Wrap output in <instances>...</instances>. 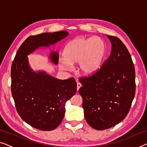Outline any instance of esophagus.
Returning <instances> with one entry per match:
<instances>
[{
	"label": "esophagus",
	"instance_id": "esophagus-1",
	"mask_svg": "<svg viewBox=\"0 0 147 147\" xmlns=\"http://www.w3.org/2000/svg\"><path fill=\"white\" fill-rule=\"evenodd\" d=\"M81 86H82V84H81L80 82H77V91L79 90V88Z\"/></svg>",
	"mask_w": 147,
	"mask_h": 147
}]
</instances>
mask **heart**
Returning a JSON list of instances; mask_svg holds the SVG:
<instances>
[{
	"label": "heart",
	"mask_w": 147,
	"mask_h": 147,
	"mask_svg": "<svg viewBox=\"0 0 147 147\" xmlns=\"http://www.w3.org/2000/svg\"><path fill=\"white\" fill-rule=\"evenodd\" d=\"M106 43L99 37L77 38L69 41L59 60L60 69L68 71L71 65L78 63L77 69L85 76L92 75L101 67L106 55Z\"/></svg>",
	"instance_id": "heart-1"
}]
</instances>
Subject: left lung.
<instances>
[{
    "instance_id": "left-lung-1",
    "label": "left lung",
    "mask_w": 147,
    "mask_h": 147,
    "mask_svg": "<svg viewBox=\"0 0 147 147\" xmlns=\"http://www.w3.org/2000/svg\"><path fill=\"white\" fill-rule=\"evenodd\" d=\"M110 55L92 75L78 79V90L88 124L104 130L123 120L135 94V71L129 52L120 39L108 36Z\"/></svg>"
}]
</instances>
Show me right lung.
<instances>
[{
	"instance_id": "obj_1",
	"label": "right lung",
	"mask_w": 147,
	"mask_h": 147,
	"mask_svg": "<svg viewBox=\"0 0 147 147\" xmlns=\"http://www.w3.org/2000/svg\"><path fill=\"white\" fill-rule=\"evenodd\" d=\"M69 35L67 31L32 36L18 50L11 67V92L16 111L24 121L41 131L57 127L65 113V104L75 94L74 78L59 80L45 72L33 71L28 65V55L39 47H49ZM52 62L57 64L59 55L53 51Z\"/></svg>"
}]
</instances>
